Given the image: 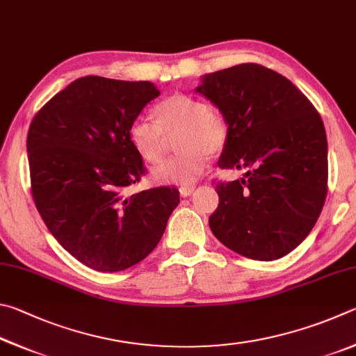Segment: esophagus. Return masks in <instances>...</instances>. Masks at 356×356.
<instances>
[{
    "instance_id": "34e87169",
    "label": "esophagus",
    "mask_w": 356,
    "mask_h": 356,
    "mask_svg": "<svg viewBox=\"0 0 356 356\" xmlns=\"http://www.w3.org/2000/svg\"><path fill=\"white\" fill-rule=\"evenodd\" d=\"M194 191H195L194 186H183V188H179V195L189 197V195H192V192Z\"/></svg>"
}]
</instances>
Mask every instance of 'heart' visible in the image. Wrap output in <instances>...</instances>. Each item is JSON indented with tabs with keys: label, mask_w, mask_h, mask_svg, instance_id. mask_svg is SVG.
<instances>
[{
	"label": "heart",
	"mask_w": 356,
	"mask_h": 356,
	"mask_svg": "<svg viewBox=\"0 0 356 356\" xmlns=\"http://www.w3.org/2000/svg\"><path fill=\"white\" fill-rule=\"evenodd\" d=\"M156 122L137 117L129 124V140L149 164L162 159L167 137L181 134L177 147L181 154L167 159L152 170L158 184L191 186L204 172L209 154L219 153L228 140V124L219 112L211 109L202 98L175 93L154 108Z\"/></svg>",
	"instance_id": "obj_1"
}]
</instances>
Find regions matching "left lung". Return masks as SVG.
Wrapping results in <instances>:
<instances>
[{
  "mask_svg": "<svg viewBox=\"0 0 356 356\" xmlns=\"http://www.w3.org/2000/svg\"><path fill=\"white\" fill-rule=\"evenodd\" d=\"M195 92L228 124L220 168H244L217 184L211 232L242 257L273 261L298 247L327 197V134L319 112L283 74L239 64L203 74Z\"/></svg>",
  "mask_w": 356,
  "mask_h": 356,
  "instance_id": "left-lung-1",
  "label": "left lung"
}]
</instances>
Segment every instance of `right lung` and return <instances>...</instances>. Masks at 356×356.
Instances as JSON below:
<instances>
[{
  "mask_svg": "<svg viewBox=\"0 0 356 356\" xmlns=\"http://www.w3.org/2000/svg\"><path fill=\"white\" fill-rule=\"evenodd\" d=\"M149 81L84 76L49 99L28 131L33 198L54 239L79 263L120 272L159 244L175 188L127 195L145 173L128 131L159 97Z\"/></svg>",
  "mask_w": 356,
  "mask_h": 356,
  "instance_id": "1",
  "label": "right lung"
}]
</instances>
